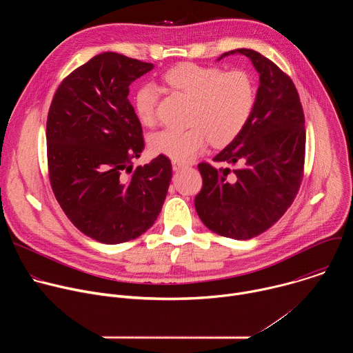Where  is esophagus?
Segmentation results:
<instances>
[{
	"label": "esophagus",
	"mask_w": 353,
	"mask_h": 353,
	"mask_svg": "<svg viewBox=\"0 0 353 353\" xmlns=\"http://www.w3.org/2000/svg\"><path fill=\"white\" fill-rule=\"evenodd\" d=\"M185 168L184 163H180V162H173V170L174 172H179V170H183Z\"/></svg>",
	"instance_id": "1"
}]
</instances>
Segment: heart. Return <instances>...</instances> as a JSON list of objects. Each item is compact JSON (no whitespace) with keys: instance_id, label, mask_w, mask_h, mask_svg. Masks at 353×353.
<instances>
[{"instance_id":"obj_1","label":"heart","mask_w":353,"mask_h":353,"mask_svg":"<svg viewBox=\"0 0 353 353\" xmlns=\"http://www.w3.org/2000/svg\"><path fill=\"white\" fill-rule=\"evenodd\" d=\"M165 83L190 99L184 130L166 128L150 137V150L174 162L187 163L203 154L212 141L225 146L247 125L256 106V83L241 70L223 71L218 67L179 64L163 75ZM159 89L155 83L141 85L134 94V110L141 124L157 121Z\"/></svg>"}]
</instances>
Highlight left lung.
Listing matches in <instances>:
<instances>
[{
    "instance_id": "8db88e82",
    "label": "left lung",
    "mask_w": 353,
    "mask_h": 353,
    "mask_svg": "<svg viewBox=\"0 0 353 353\" xmlns=\"http://www.w3.org/2000/svg\"><path fill=\"white\" fill-rule=\"evenodd\" d=\"M243 54L260 74L254 112L240 135L214 158L234 170L201 162L203 190L195 210L203 223L225 237L247 240L270 229L288 211L303 179L306 128L297 89L289 75L250 48Z\"/></svg>"
}]
</instances>
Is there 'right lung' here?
<instances>
[{
    "instance_id": "right-lung-1",
    "label": "right lung",
    "mask_w": 353,
    "mask_h": 353,
    "mask_svg": "<svg viewBox=\"0 0 353 353\" xmlns=\"http://www.w3.org/2000/svg\"><path fill=\"white\" fill-rule=\"evenodd\" d=\"M152 68L123 54H97L64 78L50 105V184L74 226L105 244L137 239L152 226L172 180L163 155L132 169L145 142L130 85Z\"/></svg>"
}]
</instances>
